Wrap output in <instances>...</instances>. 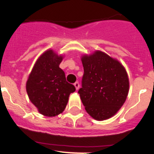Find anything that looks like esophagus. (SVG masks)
<instances>
[{"mask_svg":"<svg viewBox=\"0 0 154 154\" xmlns=\"http://www.w3.org/2000/svg\"><path fill=\"white\" fill-rule=\"evenodd\" d=\"M74 87H76V90H78L79 88H80V84H79V82H75L74 84Z\"/></svg>","mask_w":154,"mask_h":154,"instance_id":"esophagus-1","label":"esophagus"}]
</instances>
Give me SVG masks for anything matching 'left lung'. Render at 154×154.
<instances>
[{"instance_id": "1", "label": "left lung", "mask_w": 154, "mask_h": 154, "mask_svg": "<svg viewBox=\"0 0 154 154\" xmlns=\"http://www.w3.org/2000/svg\"><path fill=\"white\" fill-rule=\"evenodd\" d=\"M84 74L78 91L85 110L97 120L110 118L127 99L129 79L124 66L97 51L81 58Z\"/></svg>"}]
</instances>
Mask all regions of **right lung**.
Here are the masks:
<instances>
[{"mask_svg": "<svg viewBox=\"0 0 154 154\" xmlns=\"http://www.w3.org/2000/svg\"><path fill=\"white\" fill-rule=\"evenodd\" d=\"M62 60L63 56H58L52 50L45 51L36 61L26 84L30 100L46 117L61 113L70 94L76 91L59 67Z\"/></svg>", "mask_w": 154, "mask_h": 154, "instance_id": "right-lung-1", "label": "right lung"}]
</instances>
